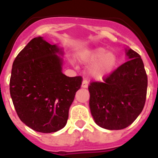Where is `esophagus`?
Masks as SVG:
<instances>
[{
    "mask_svg": "<svg viewBox=\"0 0 158 158\" xmlns=\"http://www.w3.org/2000/svg\"><path fill=\"white\" fill-rule=\"evenodd\" d=\"M87 86H88V80L84 79L82 81V84H81V87H83V88H87Z\"/></svg>",
    "mask_w": 158,
    "mask_h": 158,
    "instance_id": "34e87169",
    "label": "esophagus"
}]
</instances>
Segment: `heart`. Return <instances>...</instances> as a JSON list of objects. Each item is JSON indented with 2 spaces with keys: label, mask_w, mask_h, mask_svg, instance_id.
Returning <instances> with one entry per match:
<instances>
[{
  "label": "heart",
  "mask_w": 158,
  "mask_h": 158,
  "mask_svg": "<svg viewBox=\"0 0 158 158\" xmlns=\"http://www.w3.org/2000/svg\"><path fill=\"white\" fill-rule=\"evenodd\" d=\"M82 59L85 61L98 62L91 69L93 77L101 79L112 71L116 64L117 58L113 53H107L103 48H98L96 50L83 54Z\"/></svg>",
  "instance_id": "1"
}]
</instances>
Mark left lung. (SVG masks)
<instances>
[{
	"label": "left lung",
	"mask_w": 158,
	"mask_h": 158,
	"mask_svg": "<svg viewBox=\"0 0 158 158\" xmlns=\"http://www.w3.org/2000/svg\"><path fill=\"white\" fill-rule=\"evenodd\" d=\"M127 61L103 81H91L89 108L97 125L107 130H122L132 124L144 107L148 77L140 55L128 50Z\"/></svg>",
	"instance_id": "obj_1"
}]
</instances>
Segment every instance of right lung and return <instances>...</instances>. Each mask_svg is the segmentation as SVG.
<instances>
[{
    "label": "right lung",
    "instance_id": "right-lung-1",
    "mask_svg": "<svg viewBox=\"0 0 158 158\" xmlns=\"http://www.w3.org/2000/svg\"><path fill=\"white\" fill-rule=\"evenodd\" d=\"M57 45L39 36L23 49L13 63L10 92L19 119L32 130L52 133L65 127L69 110L81 88V76L62 73Z\"/></svg>",
    "mask_w": 158,
    "mask_h": 158
}]
</instances>
